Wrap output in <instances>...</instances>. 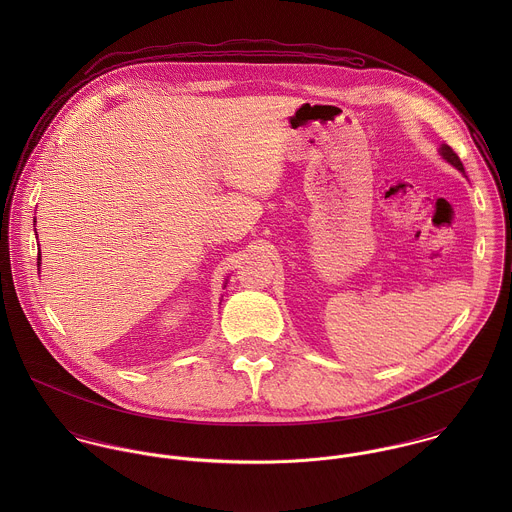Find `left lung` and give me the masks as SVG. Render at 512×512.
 Masks as SVG:
<instances>
[{"instance_id":"obj_1","label":"left lung","mask_w":512,"mask_h":512,"mask_svg":"<svg viewBox=\"0 0 512 512\" xmlns=\"http://www.w3.org/2000/svg\"><path fill=\"white\" fill-rule=\"evenodd\" d=\"M439 153L443 155V159H445V161H449L453 167H457L459 171H463V163H461V159L457 157V153H455L451 147L441 144V147H439Z\"/></svg>"}]
</instances>
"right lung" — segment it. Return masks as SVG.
Returning a JSON list of instances; mask_svg holds the SVG:
<instances>
[{
    "label": "right lung",
    "instance_id": "obj_1",
    "mask_svg": "<svg viewBox=\"0 0 512 512\" xmlns=\"http://www.w3.org/2000/svg\"><path fill=\"white\" fill-rule=\"evenodd\" d=\"M37 260H39V262H37V266H39V264H41V254H39V256H37Z\"/></svg>",
    "mask_w": 512,
    "mask_h": 512
}]
</instances>
